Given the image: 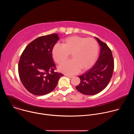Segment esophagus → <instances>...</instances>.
<instances>
[{"label":"esophagus","mask_w":134,"mask_h":134,"mask_svg":"<svg viewBox=\"0 0 134 134\" xmlns=\"http://www.w3.org/2000/svg\"><path fill=\"white\" fill-rule=\"evenodd\" d=\"M65 75L66 76V77H68V78H70V79L73 77L72 76H70V75H67V74H65Z\"/></svg>","instance_id":"esophagus-1"}]
</instances>
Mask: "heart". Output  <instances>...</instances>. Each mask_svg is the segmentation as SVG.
Returning <instances> with one entry per match:
<instances>
[{
    "mask_svg": "<svg viewBox=\"0 0 134 134\" xmlns=\"http://www.w3.org/2000/svg\"><path fill=\"white\" fill-rule=\"evenodd\" d=\"M99 53V45L93 38H86L77 35L66 37L62 45L55 44L52 54L54 60L62 64L71 53L72 59L59 66L60 71L67 75H74L91 68L95 63Z\"/></svg>",
    "mask_w": 134,
    "mask_h": 134,
    "instance_id": "1",
    "label": "heart"
}]
</instances>
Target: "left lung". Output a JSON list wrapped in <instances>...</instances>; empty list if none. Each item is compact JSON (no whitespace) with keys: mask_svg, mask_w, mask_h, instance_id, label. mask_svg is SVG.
Returning a JSON list of instances; mask_svg holds the SVG:
<instances>
[{"mask_svg":"<svg viewBox=\"0 0 134 134\" xmlns=\"http://www.w3.org/2000/svg\"><path fill=\"white\" fill-rule=\"evenodd\" d=\"M100 46L99 58L90 69L79 76L81 82L76 88L88 95H95L103 91L108 85L114 69V60L111 50L107 44L95 37Z\"/></svg>","mask_w":134,"mask_h":134,"instance_id":"8db88e82","label":"left lung"}]
</instances>
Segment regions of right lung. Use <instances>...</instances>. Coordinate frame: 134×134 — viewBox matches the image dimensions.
I'll return each instance as SVG.
<instances>
[{"label":"right lung","mask_w":134,"mask_h":134,"mask_svg":"<svg viewBox=\"0 0 134 134\" xmlns=\"http://www.w3.org/2000/svg\"><path fill=\"white\" fill-rule=\"evenodd\" d=\"M60 39L54 33L36 38L23 52L18 63V74L25 88L35 95L50 93L56 87L61 73L54 71L53 47Z\"/></svg>","instance_id":"right-lung-1"}]
</instances>
